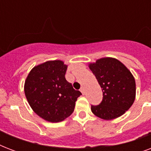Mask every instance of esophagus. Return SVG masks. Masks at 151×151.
<instances>
[{
  "instance_id": "34e87169",
  "label": "esophagus",
  "mask_w": 151,
  "mask_h": 151,
  "mask_svg": "<svg viewBox=\"0 0 151 151\" xmlns=\"http://www.w3.org/2000/svg\"><path fill=\"white\" fill-rule=\"evenodd\" d=\"M80 91H81V93H82L83 95L85 94V88L84 87H81V89H80Z\"/></svg>"
}]
</instances>
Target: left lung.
I'll use <instances>...</instances> for the list:
<instances>
[{
	"instance_id": "obj_1",
	"label": "left lung",
	"mask_w": 151,
	"mask_h": 151,
	"mask_svg": "<svg viewBox=\"0 0 151 151\" xmlns=\"http://www.w3.org/2000/svg\"><path fill=\"white\" fill-rule=\"evenodd\" d=\"M89 68L103 91V100L99 105H92V112L104 120L124 114L136 98V81L129 69L119 60L110 57L90 63Z\"/></svg>"
}]
</instances>
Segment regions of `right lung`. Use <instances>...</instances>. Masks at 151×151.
Masks as SVG:
<instances>
[{"mask_svg": "<svg viewBox=\"0 0 151 151\" xmlns=\"http://www.w3.org/2000/svg\"><path fill=\"white\" fill-rule=\"evenodd\" d=\"M67 66L61 60L34 66L24 85L27 99L34 112L45 121L59 122L73 112L81 93L66 80Z\"/></svg>", "mask_w": 151, "mask_h": 151, "instance_id": "add662e5", "label": "right lung"}]
</instances>
